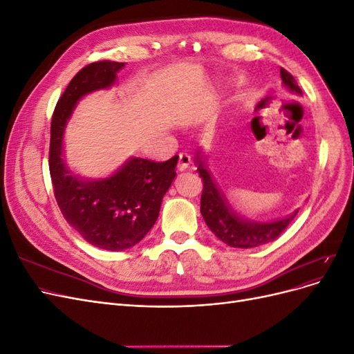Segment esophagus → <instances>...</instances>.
<instances>
[{
    "label": "esophagus",
    "mask_w": 354,
    "mask_h": 354,
    "mask_svg": "<svg viewBox=\"0 0 354 354\" xmlns=\"http://www.w3.org/2000/svg\"><path fill=\"white\" fill-rule=\"evenodd\" d=\"M190 162H192L190 155H187V153H178V165H177L178 171L187 169V167L190 165Z\"/></svg>",
    "instance_id": "esophagus-1"
}]
</instances>
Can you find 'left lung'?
<instances>
[{"label": "left lung", "mask_w": 354, "mask_h": 354, "mask_svg": "<svg viewBox=\"0 0 354 354\" xmlns=\"http://www.w3.org/2000/svg\"><path fill=\"white\" fill-rule=\"evenodd\" d=\"M281 78L289 91L295 94H303L292 75L283 68H281ZM196 165L198 173L203 181L201 214L209 230L226 245L233 246V248H254V246L269 243L279 236L289 226V223L295 218L298 209L289 214L285 218L269 223L251 221L241 217L232 208L226 195L223 194L221 189L214 181L207 168L205 159H202L201 156V151L196 153Z\"/></svg>", "instance_id": "left-lung-1"}]
</instances>
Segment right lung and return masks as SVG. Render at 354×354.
I'll use <instances>...</instances> for the list:
<instances>
[{
	"label": "right lung",
	"mask_w": 354,
	"mask_h": 354,
	"mask_svg": "<svg viewBox=\"0 0 354 354\" xmlns=\"http://www.w3.org/2000/svg\"><path fill=\"white\" fill-rule=\"evenodd\" d=\"M120 62H94L82 68L59 99L51 118L48 167L63 217L88 243L122 251L140 242L155 224L162 198L173 183L178 156L165 162L130 158L111 177L90 180L71 173L63 159V136L75 106L93 91L109 88Z\"/></svg>",
	"instance_id": "add662e5"
}]
</instances>
